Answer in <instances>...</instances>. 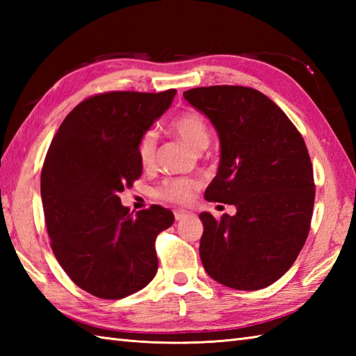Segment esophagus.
<instances>
[{"mask_svg":"<svg viewBox=\"0 0 356 356\" xmlns=\"http://www.w3.org/2000/svg\"><path fill=\"white\" fill-rule=\"evenodd\" d=\"M188 211H184V209H176L174 211V218H176V220L179 222V220H182V218H185V217H188Z\"/></svg>","mask_w":356,"mask_h":356,"instance_id":"1","label":"esophagus"}]
</instances>
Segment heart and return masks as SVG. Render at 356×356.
<instances>
[{"label": "heart", "mask_w": 356, "mask_h": 356, "mask_svg": "<svg viewBox=\"0 0 356 356\" xmlns=\"http://www.w3.org/2000/svg\"><path fill=\"white\" fill-rule=\"evenodd\" d=\"M171 130L194 151L207 147L209 142V133H208L205 119L195 111H185L176 119H172ZM156 143H157V134L153 130L145 131L139 139L138 156L143 166H149L153 163L154 154H156ZM197 188H199V182H195V180L172 179V180H166L157 194L159 197H162L165 200L185 205V203L193 200L194 193L197 191Z\"/></svg>", "instance_id": "heart-1"}]
</instances>
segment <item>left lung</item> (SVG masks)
Listing matches in <instances>:
<instances>
[{
	"mask_svg": "<svg viewBox=\"0 0 356 356\" xmlns=\"http://www.w3.org/2000/svg\"><path fill=\"white\" fill-rule=\"evenodd\" d=\"M184 97L220 140V163L205 199L237 208L220 220L200 213L203 268L231 289H263L289 270L307 238L315 185L306 143L259 90L199 87Z\"/></svg>",
	"mask_w": 356,
	"mask_h": 356,
	"instance_id": "obj_1",
	"label": "left lung"
}]
</instances>
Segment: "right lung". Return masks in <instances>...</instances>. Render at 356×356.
Returning <instances> with one entry per match:
<instances>
[{"mask_svg":"<svg viewBox=\"0 0 356 356\" xmlns=\"http://www.w3.org/2000/svg\"><path fill=\"white\" fill-rule=\"evenodd\" d=\"M176 93L88 97L67 115L49 147L41 197L53 254L72 282L95 297H128L157 272L156 237L174 214L153 205L133 216L119 193L140 177L139 139Z\"/></svg>","mask_w":356,"mask_h":356,"instance_id":"obj_1","label":"right lung"}]
</instances>
